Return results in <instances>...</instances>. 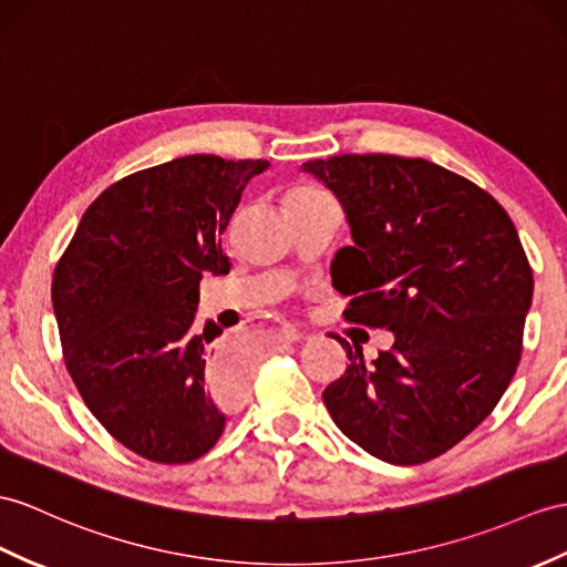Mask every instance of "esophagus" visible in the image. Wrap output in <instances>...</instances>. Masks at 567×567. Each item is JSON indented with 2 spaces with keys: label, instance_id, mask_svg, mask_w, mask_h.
<instances>
[{
  "label": "esophagus",
  "instance_id": "34e87169",
  "mask_svg": "<svg viewBox=\"0 0 567 567\" xmlns=\"http://www.w3.org/2000/svg\"><path fill=\"white\" fill-rule=\"evenodd\" d=\"M281 339L284 341H298V339H302V334H300V329H296L293 324H284L281 327Z\"/></svg>",
  "mask_w": 567,
  "mask_h": 567
}]
</instances>
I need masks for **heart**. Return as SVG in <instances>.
I'll use <instances>...</instances> for the list:
<instances>
[{
	"label": "heart",
	"mask_w": 567,
	"mask_h": 567,
	"mask_svg": "<svg viewBox=\"0 0 567 567\" xmlns=\"http://www.w3.org/2000/svg\"><path fill=\"white\" fill-rule=\"evenodd\" d=\"M327 192H322L320 187H312V185H300L296 189L288 192L286 197V204H293V202H310V199H317V197H324Z\"/></svg>",
	"instance_id": "heart-1"
}]
</instances>
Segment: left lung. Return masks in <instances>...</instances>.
Returning a JSON list of instances; mask_svg holds the SVG:
<instances>
[{
	"label": "left lung",
	"instance_id": "left-lung-1",
	"mask_svg": "<svg viewBox=\"0 0 567 567\" xmlns=\"http://www.w3.org/2000/svg\"><path fill=\"white\" fill-rule=\"evenodd\" d=\"M334 192L353 245L331 261L343 320L392 329L370 365H351L322 399L372 457L413 466L445 454L501 402L522 355L534 276L517 228L486 189L443 165L341 154L302 165Z\"/></svg>",
	"mask_w": 567,
	"mask_h": 567
}]
</instances>
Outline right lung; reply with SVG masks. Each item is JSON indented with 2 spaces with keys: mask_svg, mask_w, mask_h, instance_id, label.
I'll return each instance as SVG.
<instances>
[{
  "mask_svg": "<svg viewBox=\"0 0 567 567\" xmlns=\"http://www.w3.org/2000/svg\"><path fill=\"white\" fill-rule=\"evenodd\" d=\"M269 161L195 154L117 179L81 216L52 276L69 375L117 443L156 464L209 452L247 378L206 322L204 274H228L220 236Z\"/></svg>",
  "mask_w": 567,
  "mask_h": 567,
  "instance_id": "obj_1",
  "label": "right lung"
}]
</instances>
